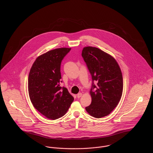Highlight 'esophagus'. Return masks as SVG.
Returning a JSON list of instances; mask_svg holds the SVG:
<instances>
[{
  "instance_id": "esophagus-1",
  "label": "esophagus",
  "mask_w": 153,
  "mask_h": 153,
  "mask_svg": "<svg viewBox=\"0 0 153 153\" xmlns=\"http://www.w3.org/2000/svg\"><path fill=\"white\" fill-rule=\"evenodd\" d=\"M82 93H79V94L77 95V98H80V97H81L82 96Z\"/></svg>"
}]
</instances>
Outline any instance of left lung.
Listing matches in <instances>:
<instances>
[{"mask_svg":"<svg viewBox=\"0 0 153 153\" xmlns=\"http://www.w3.org/2000/svg\"><path fill=\"white\" fill-rule=\"evenodd\" d=\"M81 54L93 81L89 91L92 102L85 109L96 118L106 117L116 108L122 97L123 82L121 69L114 57L99 48L84 47ZM94 80L98 81L97 86L93 84Z\"/></svg>","mask_w":153,"mask_h":153,"instance_id":"1","label":"left lung"}]
</instances>
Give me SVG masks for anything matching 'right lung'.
Wrapping results in <instances>:
<instances>
[{"mask_svg": "<svg viewBox=\"0 0 153 153\" xmlns=\"http://www.w3.org/2000/svg\"><path fill=\"white\" fill-rule=\"evenodd\" d=\"M71 48H61L39 56L30 71L28 91L34 107L51 120L63 117L74 100L66 88L59 86L60 66Z\"/></svg>", "mask_w": 153, "mask_h": 153, "instance_id": "obj_1", "label": "right lung"}]
</instances>
